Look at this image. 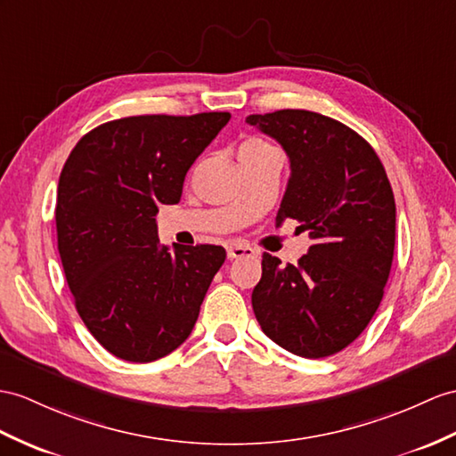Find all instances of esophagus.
<instances>
[{"mask_svg":"<svg viewBox=\"0 0 456 456\" xmlns=\"http://www.w3.org/2000/svg\"><path fill=\"white\" fill-rule=\"evenodd\" d=\"M226 251H228V259L255 257V255H257V251H255L251 246H248V243H240V241L230 243V246L226 248Z\"/></svg>","mask_w":456,"mask_h":456,"instance_id":"34e87169","label":"esophagus"}]
</instances>
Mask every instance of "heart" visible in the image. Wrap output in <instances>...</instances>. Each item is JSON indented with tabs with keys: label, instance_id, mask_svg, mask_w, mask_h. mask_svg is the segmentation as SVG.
<instances>
[{
	"label": "heart",
	"instance_id": "obj_1",
	"mask_svg": "<svg viewBox=\"0 0 456 456\" xmlns=\"http://www.w3.org/2000/svg\"><path fill=\"white\" fill-rule=\"evenodd\" d=\"M261 144H265V142H261V141H248V142L241 144L240 151H243V149H253V147H261Z\"/></svg>",
	"mask_w": 456,
	"mask_h": 456
}]
</instances>
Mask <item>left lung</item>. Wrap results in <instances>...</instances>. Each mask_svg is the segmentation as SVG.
<instances>
[{
  "instance_id": "left-lung-1",
  "label": "left lung",
  "mask_w": 456,
  "mask_h": 456,
  "mask_svg": "<svg viewBox=\"0 0 456 456\" xmlns=\"http://www.w3.org/2000/svg\"><path fill=\"white\" fill-rule=\"evenodd\" d=\"M279 141L290 180L276 215L314 240L297 265L263 255L251 305L263 332L302 358H327L368 327L395 255V195L371 144L340 121L307 110L248 116Z\"/></svg>"
}]
</instances>
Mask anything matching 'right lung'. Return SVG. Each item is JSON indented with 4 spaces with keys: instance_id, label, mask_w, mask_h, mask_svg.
<instances>
[{
    "instance_id": "add662e5",
    "label": "right lung",
    "mask_w": 456,
    "mask_h": 456,
    "mask_svg": "<svg viewBox=\"0 0 456 456\" xmlns=\"http://www.w3.org/2000/svg\"><path fill=\"white\" fill-rule=\"evenodd\" d=\"M228 112L131 116L88 131L65 162L55 228L65 281L83 323L126 362L147 363L191 335L220 246L159 241V205L182 199L187 170Z\"/></svg>"
}]
</instances>
